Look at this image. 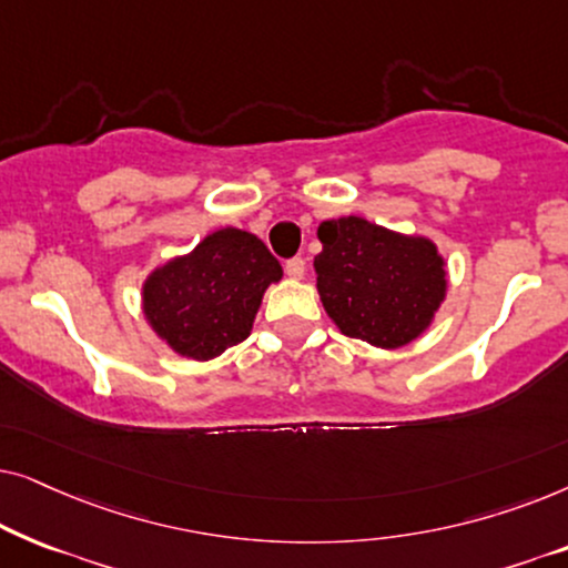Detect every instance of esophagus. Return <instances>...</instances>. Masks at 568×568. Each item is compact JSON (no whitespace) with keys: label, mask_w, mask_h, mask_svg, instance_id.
I'll return each mask as SVG.
<instances>
[{"label":"esophagus","mask_w":568,"mask_h":568,"mask_svg":"<svg viewBox=\"0 0 568 568\" xmlns=\"http://www.w3.org/2000/svg\"><path fill=\"white\" fill-rule=\"evenodd\" d=\"M284 271L290 278H302L305 276V258H290L284 263Z\"/></svg>","instance_id":"esophagus-1"}]
</instances>
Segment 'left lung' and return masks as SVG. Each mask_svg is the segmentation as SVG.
Wrapping results in <instances>:
<instances>
[{"mask_svg":"<svg viewBox=\"0 0 568 568\" xmlns=\"http://www.w3.org/2000/svg\"><path fill=\"white\" fill-rule=\"evenodd\" d=\"M317 240V294L344 336L400 348L429 331L447 297V263L434 240L354 214L321 222Z\"/></svg>","mask_w":568,"mask_h":568,"instance_id":"1","label":"left lung"}]
</instances>
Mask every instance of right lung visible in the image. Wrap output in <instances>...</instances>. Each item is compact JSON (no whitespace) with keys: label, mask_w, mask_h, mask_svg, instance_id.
Here are the masks:
<instances>
[{"label":"right lung","mask_w":568,"mask_h":568,"mask_svg":"<svg viewBox=\"0 0 568 568\" xmlns=\"http://www.w3.org/2000/svg\"><path fill=\"white\" fill-rule=\"evenodd\" d=\"M282 276V263L253 232L214 230L146 274L144 321L170 352L209 362L251 336L263 294Z\"/></svg>","instance_id":"obj_1"}]
</instances>
